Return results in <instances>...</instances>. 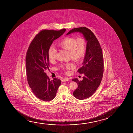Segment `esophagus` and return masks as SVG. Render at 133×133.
Masks as SVG:
<instances>
[{
  "label": "esophagus",
  "mask_w": 133,
  "mask_h": 133,
  "mask_svg": "<svg viewBox=\"0 0 133 133\" xmlns=\"http://www.w3.org/2000/svg\"><path fill=\"white\" fill-rule=\"evenodd\" d=\"M69 78H64L63 79H62V82H66V81H69Z\"/></svg>",
  "instance_id": "34e87169"
}]
</instances>
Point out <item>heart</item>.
<instances>
[{"mask_svg":"<svg viewBox=\"0 0 133 133\" xmlns=\"http://www.w3.org/2000/svg\"><path fill=\"white\" fill-rule=\"evenodd\" d=\"M59 47L69 51V56L75 61H78L84 58L86 51V41L83 37L77 38L72 36L66 37L58 44ZM57 51L54 47L50 46L48 51L49 61L53 62L56 57ZM75 64L69 62L60 66V68L68 73L69 70L74 69Z\"/></svg>","mask_w":133,"mask_h":133,"instance_id":"b5f03b06","label":"heart"}]
</instances>
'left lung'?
<instances>
[{
    "instance_id": "obj_1",
    "label": "left lung",
    "mask_w": 133,
    "mask_h": 133,
    "mask_svg": "<svg viewBox=\"0 0 133 133\" xmlns=\"http://www.w3.org/2000/svg\"><path fill=\"white\" fill-rule=\"evenodd\" d=\"M75 32L82 33L87 41L83 65L78 70V73L84 75L83 79L79 81L75 78L72 80L78 86L73 93L74 96L83 100L91 96L100 85L104 73V58L99 43L90 29L85 27L74 28L67 35Z\"/></svg>"
}]
</instances>
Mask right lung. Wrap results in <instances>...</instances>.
<instances>
[{"mask_svg": "<svg viewBox=\"0 0 133 133\" xmlns=\"http://www.w3.org/2000/svg\"><path fill=\"white\" fill-rule=\"evenodd\" d=\"M65 31V29L41 30L32 41L26 53V69L28 84L36 97L44 101L55 98L61 83L60 79L55 78L50 81L45 72L50 67L48 51L53 41Z\"/></svg>", "mask_w": 133, "mask_h": 133, "instance_id": "right-lung-1", "label": "right lung"}]
</instances>
